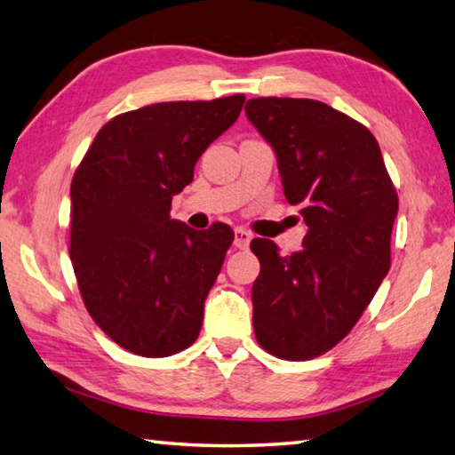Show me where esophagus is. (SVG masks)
I'll list each match as a JSON object with an SVG mask.
<instances>
[{
    "label": "esophagus",
    "instance_id": "1",
    "mask_svg": "<svg viewBox=\"0 0 455 455\" xmlns=\"http://www.w3.org/2000/svg\"><path fill=\"white\" fill-rule=\"evenodd\" d=\"M251 242V234L248 229H242V228H235L234 229V245L240 250H248V245Z\"/></svg>",
    "mask_w": 455,
    "mask_h": 455
}]
</instances>
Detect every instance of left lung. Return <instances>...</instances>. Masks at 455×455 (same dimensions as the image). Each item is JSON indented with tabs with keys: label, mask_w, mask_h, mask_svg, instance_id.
I'll use <instances>...</instances> for the list:
<instances>
[{
	"label": "left lung",
	"mask_w": 455,
	"mask_h": 455,
	"mask_svg": "<svg viewBox=\"0 0 455 455\" xmlns=\"http://www.w3.org/2000/svg\"><path fill=\"white\" fill-rule=\"evenodd\" d=\"M245 114L274 148L283 196L307 226L291 256L272 240L251 242L253 331L267 354L314 360L352 331L389 272L397 191L373 133L328 103L256 98Z\"/></svg>",
	"instance_id": "left-lung-1"
}]
</instances>
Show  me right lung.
Masks as SVG:
<instances>
[{
  "label": "right lung",
  "mask_w": 455,
  "mask_h": 455,
  "mask_svg": "<svg viewBox=\"0 0 455 455\" xmlns=\"http://www.w3.org/2000/svg\"><path fill=\"white\" fill-rule=\"evenodd\" d=\"M243 101L235 93L125 111L101 127L77 165L69 229L77 288L93 322L127 352L167 357L199 336L234 232L221 221L196 232L172 220V197Z\"/></svg>",
  "instance_id": "obj_1"
}]
</instances>
